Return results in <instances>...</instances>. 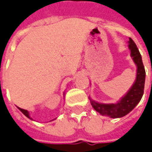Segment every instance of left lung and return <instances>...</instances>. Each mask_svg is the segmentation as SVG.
Wrapping results in <instances>:
<instances>
[{
	"label": "left lung",
	"mask_w": 152,
	"mask_h": 152,
	"mask_svg": "<svg viewBox=\"0 0 152 152\" xmlns=\"http://www.w3.org/2000/svg\"><path fill=\"white\" fill-rule=\"evenodd\" d=\"M129 47L131 51V57L137 66V79L129 92L117 104H101L91 99V106L102 115L109 116L111 118H121L131 112L140 102L144 90L145 82V69L142 64V56L137 45L132 39L129 38Z\"/></svg>",
	"instance_id": "obj_1"
}]
</instances>
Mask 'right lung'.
Wrapping results in <instances>:
<instances>
[{
	"label": "right lung",
	"instance_id": "right-lung-1",
	"mask_svg": "<svg viewBox=\"0 0 152 152\" xmlns=\"http://www.w3.org/2000/svg\"><path fill=\"white\" fill-rule=\"evenodd\" d=\"M19 108V110L26 116V117H28V118H30V119H31V117H30V115H29V113H28V111L27 110H24V109H22V108H20V107H18Z\"/></svg>",
	"mask_w": 152,
	"mask_h": 152
}]
</instances>
